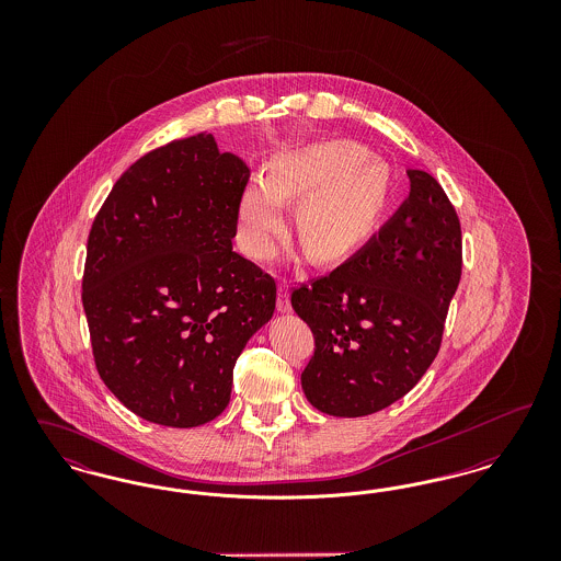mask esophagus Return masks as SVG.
Instances as JSON below:
<instances>
[{
	"mask_svg": "<svg viewBox=\"0 0 561 561\" xmlns=\"http://www.w3.org/2000/svg\"><path fill=\"white\" fill-rule=\"evenodd\" d=\"M277 311H279V313H290V311H293L290 293H288V286H286V284H279V286H277Z\"/></svg>",
	"mask_w": 561,
	"mask_h": 561,
	"instance_id": "esophagus-1",
	"label": "esophagus"
}]
</instances>
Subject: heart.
<instances>
[{
	"mask_svg": "<svg viewBox=\"0 0 561 561\" xmlns=\"http://www.w3.org/2000/svg\"><path fill=\"white\" fill-rule=\"evenodd\" d=\"M391 168L355 140H323L277 156L265 179L240 197L243 250L267 261L286 229V204L298 197L296 236L318 263H339L373 233L391 197Z\"/></svg>",
	"mask_w": 561,
	"mask_h": 561,
	"instance_id": "b5f03b06",
	"label": "heart"
}]
</instances>
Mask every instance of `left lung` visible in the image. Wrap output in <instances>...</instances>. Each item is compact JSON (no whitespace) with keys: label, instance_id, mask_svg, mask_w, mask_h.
<instances>
[{"label":"left lung","instance_id":"left-lung-1","mask_svg":"<svg viewBox=\"0 0 561 561\" xmlns=\"http://www.w3.org/2000/svg\"><path fill=\"white\" fill-rule=\"evenodd\" d=\"M408 179V199L362 250L293 293L316 339L302 391L323 414L368 416L401 400L442 345L462 268L460 222L431 174Z\"/></svg>","mask_w":561,"mask_h":561}]
</instances>
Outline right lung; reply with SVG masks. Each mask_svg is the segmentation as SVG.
I'll return each instance as SVG.
<instances>
[{
    "instance_id": "obj_1",
    "label": "right lung",
    "mask_w": 561,
    "mask_h": 561,
    "mask_svg": "<svg viewBox=\"0 0 561 561\" xmlns=\"http://www.w3.org/2000/svg\"><path fill=\"white\" fill-rule=\"evenodd\" d=\"M248 179L245 161L195 134L134 161L92 222L81 302L96 370L149 423L214 421L273 318V277L231 243Z\"/></svg>"
}]
</instances>
